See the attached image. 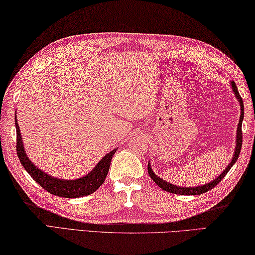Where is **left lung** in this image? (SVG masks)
<instances>
[{
	"label": "left lung",
	"mask_w": 255,
	"mask_h": 255,
	"mask_svg": "<svg viewBox=\"0 0 255 255\" xmlns=\"http://www.w3.org/2000/svg\"><path fill=\"white\" fill-rule=\"evenodd\" d=\"M231 87H232V91L234 96H235L236 99L239 100L240 103V107H241V115H240V121L239 124H237V130H236V142H235V150H234V155L231 162H229L228 166L223 170V173L218 175L214 181H211L207 184H202L199 186H191V187H186V186H179V185H175L173 183H169L165 181V179L160 178L158 175L155 174L152 168H151V162H148V173L150 175V177L152 178V181L156 183V184L162 189L164 191L169 192V193H174V194H181V195H199V194H203L206 193L207 191L211 190L212 187H215L218 183L222 181V179L226 176V174L229 172V169L232 168L233 165L235 164L236 160L239 159L240 152H241V148H242V122H243V118H244V105H243V99L241 98L239 90H237V87L235 85V82L231 81Z\"/></svg>",
	"instance_id": "8db88e82"
}]
</instances>
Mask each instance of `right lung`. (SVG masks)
<instances>
[{
  "instance_id": "obj_1",
  "label": "right lung",
  "mask_w": 255,
  "mask_h": 255,
  "mask_svg": "<svg viewBox=\"0 0 255 255\" xmlns=\"http://www.w3.org/2000/svg\"><path fill=\"white\" fill-rule=\"evenodd\" d=\"M14 120L16 130V153H18L19 160L23 166V168L27 170V173L30 175L43 189L49 192V193L57 195V197L69 199L86 197V195H89L91 193H94L96 190H98V187L103 184L104 181H105L108 169H110L111 166L112 158L116 152V149L106 153V155L100 159L98 164L96 165L88 174H86L85 176L76 179H63L53 177L49 174L45 173L44 170L39 169V167H37L30 159H29L26 150H24L19 124L16 122V116H14Z\"/></svg>"
}]
</instances>
